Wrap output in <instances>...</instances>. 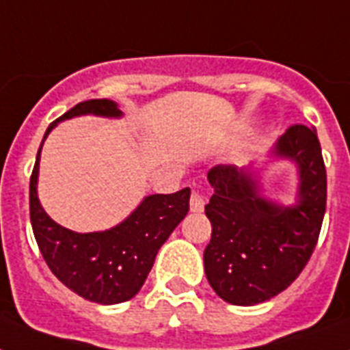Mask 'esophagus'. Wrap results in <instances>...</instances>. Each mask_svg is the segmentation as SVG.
<instances>
[{
  "label": "esophagus",
  "mask_w": 350,
  "mask_h": 350,
  "mask_svg": "<svg viewBox=\"0 0 350 350\" xmlns=\"http://www.w3.org/2000/svg\"><path fill=\"white\" fill-rule=\"evenodd\" d=\"M203 208H205V198L200 192L194 191L191 196V211L192 213H202Z\"/></svg>",
  "instance_id": "1"
}]
</instances>
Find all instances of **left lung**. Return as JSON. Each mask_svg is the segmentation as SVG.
Returning a JSON list of instances; mask_svg holds the SVG:
<instances>
[{"mask_svg":"<svg viewBox=\"0 0 350 350\" xmlns=\"http://www.w3.org/2000/svg\"><path fill=\"white\" fill-rule=\"evenodd\" d=\"M298 169L293 205L263 194L260 170L216 165L207 180L214 189L205 214L211 243L203 252L205 274L227 304L250 307L274 298L307 265L320 236L327 203V172L316 129L293 125L269 152Z\"/></svg>","mask_w":350,"mask_h":350,"instance_id":"left-lung-1","label":"left lung"}]
</instances>
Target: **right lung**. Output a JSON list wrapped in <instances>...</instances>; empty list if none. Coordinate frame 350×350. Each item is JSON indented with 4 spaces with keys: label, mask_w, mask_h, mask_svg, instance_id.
<instances>
[{
    "label": "right lung",
    "mask_w": 350,
    "mask_h": 350,
    "mask_svg": "<svg viewBox=\"0 0 350 350\" xmlns=\"http://www.w3.org/2000/svg\"><path fill=\"white\" fill-rule=\"evenodd\" d=\"M121 118L116 101H81L52 121L43 142L59 121L78 116ZM40 145L30 176V224L36 241L54 276L81 298L101 305L134 298L152 269L159 247L189 213L191 189L174 194H150L116 227L100 232H74L45 213L38 198Z\"/></svg>",
    "instance_id": "1"
}]
</instances>
